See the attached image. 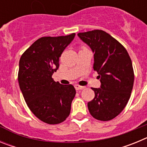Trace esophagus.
Wrapping results in <instances>:
<instances>
[{
	"label": "esophagus",
	"mask_w": 147,
	"mask_h": 147,
	"mask_svg": "<svg viewBox=\"0 0 147 147\" xmlns=\"http://www.w3.org/2000/svg\"><path fill=\"white\" fill-rule=\"evenodd\" d=\"M74 87L75 88H76V90H83L84 88H85V87L84 86H80V85H76Z\"/></svg>",
	"instance_id": "34e87169"
}]
</instances>
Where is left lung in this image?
Listing matches in <instances>:
<instances>
[{
  "label": "left lung",
  "mask_w": 147,
  "mask_h": 147,
  "mask_svg": "<svg viewBox=\"0 0 147 147\" xmlns=\"http://www.w3.org/2000/svg\"><path fill=\"white\" fill-rule=\"evenodd\" d=\"M94 54L93 69L98 73L101 86L92 88L95 97L88 103L90 113L97 120L110 121L126 107L130 97L134 72L125 48L102 30L78 34Z\"/></svg>",
  "instance_id": "left-lung-1"
}]
</instances>
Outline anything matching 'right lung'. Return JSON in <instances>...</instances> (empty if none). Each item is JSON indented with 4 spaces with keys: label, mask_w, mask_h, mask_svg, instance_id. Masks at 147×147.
I'll return each mask as SVG.
<instances>
[{
    "label": "right lung",
    "mask_w": 147,
    "mask_h": 147,
    "mask_svg": "<svg viewBox=\"0 0 147 147\" xmlns=\"http://www.w3.org/2000/svg\"><path fill=\"white\" fill-rule=\"evenodd\" d=\"M75 35L41 37L20 59L18 82L23 98L34 115L47 124H59L71 113L76 90L72 85L54 82L52 75L59 68L61 54Z\"/></svg>",
    "instance_id": "add662e5"
}]
</instances>
